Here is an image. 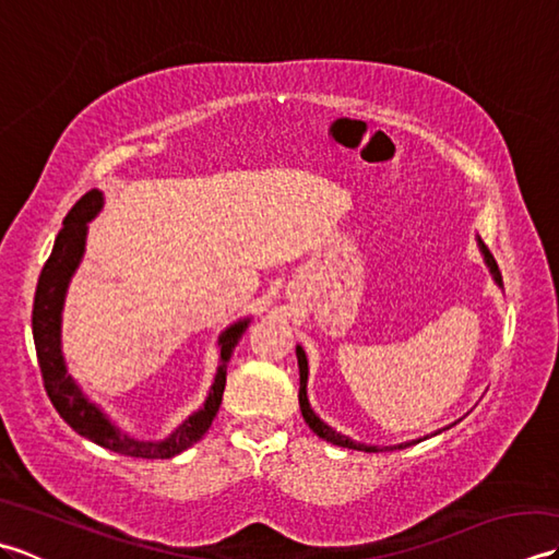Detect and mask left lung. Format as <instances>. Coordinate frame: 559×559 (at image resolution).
<instances>
[{"label":"left lung","mask_w":559,"mask_h":559,"mask_svg":"<svg viewBox=\"0 0 559 559\" xmlns=\"http://www.w3.org/2000/svg\"><path fill=\"white\" fill-rule=\"evenodd\" d=\"M480 249H483V254H485V261H488V266H490V271H492V276H495V281L500 283L502 286V273H500V266H497V261H495V257H492V252L488 247H485L483 242H480ZM298 365H300V411H302V418H305V423L310 425V430L314 432V435H319L322 439H326V442H331V444H336V447H346V449H358V451H394V449H406V447H411V442H406V444H399V447H367V444H358V442H353L350 437H346V435H338L336 430H331V427L324 423V420H319L317 415H314V411L310 408V401H307V358H305V350L298 346ZM420 442V439H418Z\"/></svg>","instance_id":"8db88e82"}]
</instances>
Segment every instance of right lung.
I'll use <instances>...</instances> for the list:
<instances>
[{"label": "right lung", "instance_id": "right-lung-1", "mask_svg": "<svg viewBox=\"0 0 559 559\" xmlns=\"http://www.w3.org/2000/svg\"><path fill=\"white\" fill-rule=\"evenodd\" d=\"M103 206V194L98 189L83 194L71 211L67 213L62 230H59L52 254L45 261L40 271L38 288H35L33 300V341L35 353H38V365L43 374V384L47 396H50L55 411L59 413L71 430H76L81 437L91 439L105 449L115 451L122 456L134 459H173L182 454L185 449L197 444L206 435L213 418L221 408L223 391H225V365L242 338L247 322H237L230 329H225L218 346H221V367L216 372V382L211 386V394L204 403V408L177 427V430L163 439V442H141V439L129 437L117 430V427L105 418V415L93 406V403L81 394V389L74 384V379L67 374L62 348H59V322H62V305L64 293L69 286L71 273L76 271L83 257V245H86V223L96 216Z\"/></svg>", "mask_w": 559, "mask_h": 559}]
</instances>
